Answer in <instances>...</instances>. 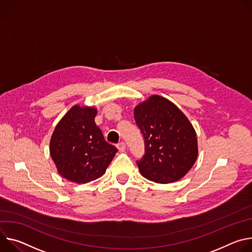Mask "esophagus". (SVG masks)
<instances>
[{"instance_id": "34e87169", "label": "esophagus", "mask_w": 252, "mask_h": 252, "mask_svg": "<svg viewBox=\"0 0 252 252\" xmlns=\"http://www.w3.org/2000/svg\"><path fill=\"white\" fill-rule=\"evenodd\" d=\"M117 148L119 151H124L126 149V144L124 142H120L117 144Z\"/></svg>"}]
</instances>
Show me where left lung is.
Segmentation results:
<instances>
[{
  "mask_svg": "<svg viewBox=\"0 0 252 252\" xmlns=\"http://www.w3.org/2000/svg\"><path fill=\"white\" fill-rule=\"evenodd\" d=\"M134 119L145 142V153L137 161L141 174L157 183L185 176L198 148L196 132L182 111L166 98L152 95L135 107Z\"/></svg>",
  "mask_w": 252,
  "mask_h": 252,
  "instance_id": "8db88e82",
  "label": "left lung"
}]
</instances>
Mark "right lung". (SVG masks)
<instances>
[{
    "label": "right lung",
    "mask_w": 252,
    "mask_h": 252,
    "mask_svg": "<svg viewBox=\"0 0 252 252\" xmlns=\"http://www.w3.org/2000/svg\"><path fill=\"white\" fill-rule=\"evenodd\" d=\"M94 107L73 106L56 126L50 154L59 174L69 181L87 183L101 177L118 152L106 142L94 119Z\"/></svg>",
    "instance_id": "1"
}]
</instances>
